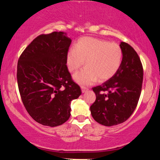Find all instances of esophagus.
Masks as SVG:
<instances>
[{
	"label": "esophagus",
	"mask_w": 160,
	"mask_h": 160,
	"mask_svg": "<svg viewBox=\"0 0 160 160\" xmlns=\"http://www.w3.org/2000/svg\"><path fill=\"white\" fill-rule=\"evenodd\" d=\"M81 91H82V93H85V92H86L87 91H88V88H85V87H81Z\"/></svg>",
	"instance_id": "obj_1"
}]
</instances>
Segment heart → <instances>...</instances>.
<instances>
[{
    "mask_svg": "<svg viewBox=\"0 0 160 160\" xmlns=\"http://www.w3.org/2000/svg\"><path fill=\"white\" fill-rule=\"evenodd\" d=\"M121 47L105 40L85 37L80 39L75 48H70L67 55L69 72H74L84 65L83 69L74 75V80L82 86H89L97 81L111 78L118 71L122 61Z\"/></svg>",
    "mask_w": 160,
    "mask_h": 160,
    "instance_id": "heart-1",
    "label": "heart"
}]
</instances>
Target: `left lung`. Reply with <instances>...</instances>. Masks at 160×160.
Returning a JSON list of instances; mask_svg holds the SVG:
<instances>
[{
	"label": "left lung",
	"instance_id": "8db88e82",
	"mask_svg": "<svg viewBox=\"0 0 160 160\" xmlns=\"http://www.w3.org/2000/svg\"><path fill=\"white\" fill-rule=\"evenodd\" d=\"M123 56L120 67L108 81L93 88L96 100L91 106L93 119L111 127L126 121L137 107L142 89L143 70L138 53L121 42Z\"/></svg>",
	"mask_w": 160,
	"mask_h": 160
}]
</instances>
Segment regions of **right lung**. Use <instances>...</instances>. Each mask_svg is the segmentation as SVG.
<instances>
[{"label":"right lung","mask_w":160,"mask_h":160,"mask_svg":"<svg viewBox=\"0 0 160 160\" xmlns=\"http://www.w3.org/2000/svg\"><path fill=\"white\" fill-rule=\"evenodd\" d=\"M71 42L62 31L42 34L19 58L17 78L22 103L31 118L44 126L65 123L71 115V102L82 93L67 66Z\"/></svg>","instance_id":"right-lung-1"}]
</instances>
